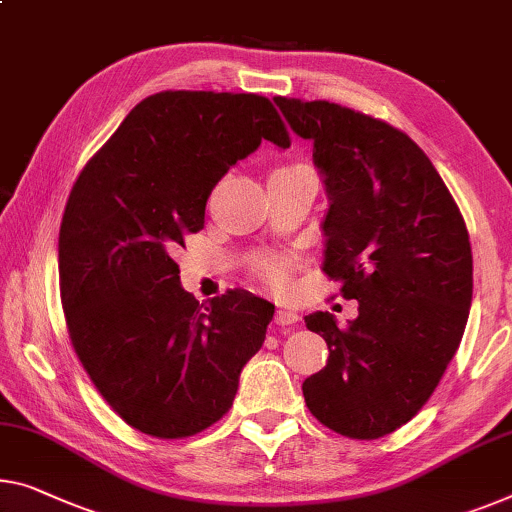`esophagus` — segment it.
I'll return each instance as SVG.
<instances>
[{
  "label": "esophagus",
  "mask_w": 512,
  "mask_h": 512,
  "mask_svg": "<svg viewBox=\"0 0 512 512\" xmlns=\"http://www.w3.org/2000/svg\"><path fill=\"white\" fill-rule=\"evenodd\" d=\"M296 322H299V315H296L294 310H289V308H278L276 310V324L278 326H292Z\"/></svg>",
  "instance_id": "esophagus-1"
}]
</instances>
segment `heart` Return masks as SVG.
Here are the masks:
<instances>
[{"label":"heart","instance_id":"b5f03b06","mask_svg":"<svg viewBox=\"0 0 512 512\" xmlns=\"http://www.w3.org/2000/svg\"><path fill=\"white\" fill-rule=\"evenodd\" d=\"M282 170H292V167H282ZM262 276L271 282V285H280L285 278V262L282 259H266L262 264Z\"/></svg>","mask_w":512,"mask_h":512}]
</instances>
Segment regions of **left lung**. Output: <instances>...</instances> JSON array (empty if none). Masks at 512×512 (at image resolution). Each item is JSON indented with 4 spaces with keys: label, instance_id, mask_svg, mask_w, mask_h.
<instances>
[{
    "label": "left lung",
    "instance_id": "obj_1",
    "mask_svg": "<svg viewBox=\"0 0 512 512\" xmlns=\"http://www.w3.org/2000/svg\"><path fill=\"white\" fill-rule=\"evenodd\" d=\"M273 101L324 177L322 269L358 301L347 329L329 312L305 317L329 361L303 398L333 432L379 439L421 411L460 347L474 292L467 225L409 135L338 103Z\"/></svg>",
    "mask_w": 512,
    "mask_h": 512
}]
</instances>
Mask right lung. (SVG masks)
I'll return each mask as SVG.
<instances>
[{
    "label": "right lung",
    "mask_w": 512,
    "mask_h": 512,
    "mask_svg": "<svg viewBox=\"0 0 512 512\" xmlns=\"http://www.w3.org/2000/svg\"><path fill=\"white\" fill-rule=\"evenodd\" d=\"M264 140L289 147L269 98L160 91L128 112L68 195L59 230L68 335L98 393L151 437L220 421L276 312L246 289L200 305L172 259L204 227L216 183Z\"/></svg>",
    "instance_id": "1"
}]
</instances>
